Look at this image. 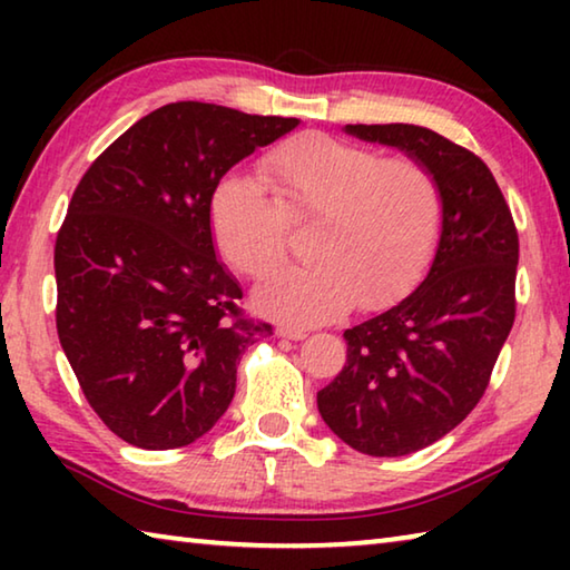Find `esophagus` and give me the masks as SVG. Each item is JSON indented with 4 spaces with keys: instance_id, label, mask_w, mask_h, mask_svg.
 I'll list each match as a JSON object with an SVG mask.
<instances>
[{
    "instance_id": "1",
    "label": "esophagus",
    "mask_w": 570,
    "mask_h": 570,
    "mask_svg": "<svg viewBox=\"0 0 570 570\" xmlns=\"http://www.w3.org/2000/svg\"><path fill=\"white\" fill-rule=\"evenodd\" d=\"M276 334L282 336V340L298 342V340H304V336H306V330H296V326H292V324H278Z\"/></svg>"
}]
</instances>
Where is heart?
<instances>
[{
	"label": "heart",
	"mask_w": 570,
	"mask_h": 570,
	"mask_svg": "<svg viewBox=\"0 0 570 570\" xmlns=\"http://www.w3.org/2000/svg\"><path fill=\"white\" fill-rule=\"evenodd\" d=\"M268 196L238 176L216 183L210 236L238 274L262 278L288 254V224L316 220L308 266L284 268L258 286V306L294 324H322L354 302L364 312L410 294L435 256L445 196L417 158L326 132H298L258 163Z\"/></svg>",
	"instance_id": "1"
}]
</instances>
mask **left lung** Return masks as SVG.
Masks as SVG:
<instances>
[{
    "label": "left lung",
    "instance_id": "obj_1",
    "mask_svg": "<svg viewBox=\"0 0 570 570\" xmlns=\"http://www.w3.org/2000/svg\"><path fill=\"white\" fill-rule=\"evenodd\" d=\"M402 148L435 173L445 196L435 262L414 292L344 332L342 372L316 394L324 422L372 458L432 445L475 410L515 322L518 228L475 153L420 125H346Z\"/></svg>",
    "mask_w": 570,
    "mask_h": 570
}]
</instances>
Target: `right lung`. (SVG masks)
<instances>
[{
	"instance_id": "right-lung-1",
	"label": "right lung",
	"mask_w": 570,
	"mask_h": 570,
	"mask_svg": "<svg viewBox=\"0 0 570 570\" xmlns=\"http://www.w3.org/2000/svg\"><path fill=\"white\" fill-rule=\"evenodd\" d=\"M296 118L180 100L110 142L55 240L57 336L85 400L142 450L196 442L228 410L236 362L272 324L216 258L208 200L238 160Z\"/></svg>"
}]
</instances>
